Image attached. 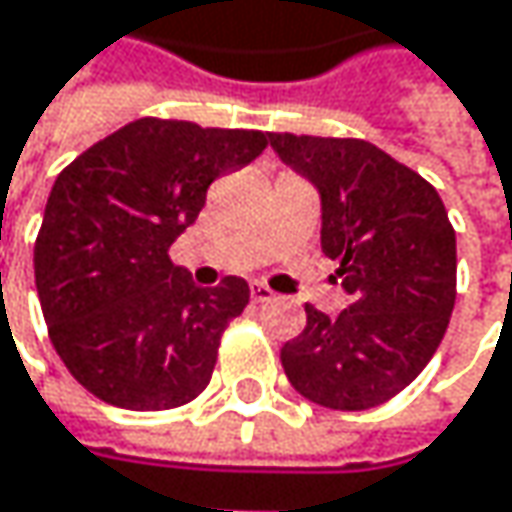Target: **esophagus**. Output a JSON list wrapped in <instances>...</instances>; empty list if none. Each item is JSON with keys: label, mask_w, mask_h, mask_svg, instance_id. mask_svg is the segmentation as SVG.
I'll list each match as a JSON object with an SVG mask.
<instances>
[{"label": "esophagus", "mask_w": 512, "mask_h": 512, "mask_svg": "<svg viewBox=\"0 0 512 512\" xmlns=\"http://www.w3.org/2000/svg\"><path fill=\"white\" fill-rule=\"evenodd\" d=\"M269 299H275V293L266 287V284H252V302H269Z\"/></svg>", "instance_id": "1"}]
</instances>
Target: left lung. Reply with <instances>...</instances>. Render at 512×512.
<instances>
[{
	"mask_svg": "<svg viewBox=\"0 0 512 512\" xmlns=\"http://www.w3.org/2000/svg\"><path fill=\"white\" fill-rule=\"evenodd\" d=\"M272 151L320 192V246L350 308L305 305L281 347L290 385L326 409L361 412L400 394L439 350L457 299V234L439 192L361 139L269 133Z\"/></svg>",
	"mask_w": 512,
	"mask_h": 512,
	"instance_id": "8db88e82",
	"label": "left lung"
}]
</instances>
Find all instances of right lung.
I'll use <instances>...</instances> for the list:
<instances>
[{
  "instance_id": "1",
  "label": "right lung",
  "mask_w": 512,
  "mask_h": 512,
  "mask_svg": "<svg viewBox=\"0 0 512 512\" xmlns=\"http://www.w3.org/2000/svg\"><path fill=\"white\" fill-rule=\"evenodd\" d=\"M266 145L257 130L139 118L55 177L35 284L55 353L94 397L159 412L207 388L249 284L228 275L198 287L168 249L198 219L210 183Z\"/></svg>"
}]
</instances>
